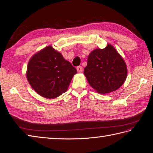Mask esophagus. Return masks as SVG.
I'll list each match as a JSON object with an SVG mask.
<instances>
[{"label": "esophagus", "mask_w": 153, "mask_h": 153, "mask_svg": "<svg viewBox=\"0 0 153 153\" xmlns=\"http://www.w3.org/2000/svg\"><path fill=\"white\" fill-rule=\"evenodd\" d=\"M77 70L78 72H82L83 71V68L82 66H77Z\"/></svg>", "instance_id": "obj_1"}]
</instances>
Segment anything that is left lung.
Wrapping results in <instances>:
<instances>
[{
	"label": "left lung",
	"instance_id": "left-lung-1",
	"mask_svg": "<svg viewBox=\"0 0 153 153\" xmlns=\"http://www.w3.org/2000/svg\"><path fill=\"white\" fill-rule=\"evenodd\" d=\"M85 76L93 88L101 94H109L123 84L127 75L126 64L111 45L95 49L88 56Z\"/></svg>",
	"mask_w": 153,
	"mask_h": 153
}]
</instances>
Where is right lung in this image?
<instances>
[{"label":"right lung","instance_id":"1","mask_svg":"<svg viewBox=\"0 0 153 153\" xmlns=\"http://www.w3.org/2000/svg\"><path fill=\"white\" fill-rule=\"evenodd\" d=\"M76 69L52 46L33 56L26 77L32 88L44 97L53 99L67 91Z\"/></svg>","mask_w":153,"mask_h":153}]
</instances>
